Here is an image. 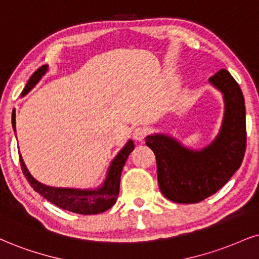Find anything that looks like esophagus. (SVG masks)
Segmentation results:
<instances>
[{"mask_svg":"<svg viewBox=\"0 0 259 259\" xmlns=\"http://www.w3.org/2000/svg\"><path fill=\"white\" fill-rule=\"evenodd\" d=\"M148 135H149V130L146 128V127L139 126L133 130V138L136 140H143Z\"/></svg>","mask_w":259,"mask_h":259,"instance_id":"obj_1","label":"esophagus"}]
</instances>
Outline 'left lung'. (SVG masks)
<instances>
[{
  "mask_svg": "<svg viewBox=\"0 0 259 259\" xmlns=\"http://www.w3.org/2000/svg\"><path fill=\"white\" fill-rule=\"evenodd\" d=\"M223 94L226 110L220 135L202 151H191L163 135L146 137L154 151L161 192L175 203L193 204L212 196L240 168L246 150V114L240 86L227 69L210 76Z\"/></svg>",
  "mask_w": 259,
  "mask_h": 259,
  "instance_id": "1",
  "label": "left lung"
}]
</instances>
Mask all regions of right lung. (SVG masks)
I'll list each match as a JSON object with an SVG mask.
<instances>
[{"mask_svg": "<svg viewBox=\"0 0 259 259\" xmlns=\"http://www.w3.org/2000/svg\"><path fill=\"white\" fill-rule=\"evenodd\" d=\"M47 69L48 66L44 65L39 67L31 75L30 80L27 81L26 86H25V89L21 92V96L26 95L39 81V79L44 75ZM12 124L15 132V110H13L12 113ZM133 149H135V144H133L132 140H130L126 146L119 152V155L114 158V161L111 162L109 171H108L107 179H105L103 186L95 191L74 190V188H55L46 186V185L38 183L37 180H34L31 177V174L28 173V170L26 169V165H25L24 161H22L21 156H19V157H20V165L25 178L27 179L31 187L36 192L39 193L41 197L46 198L50 203L55 204L56 206L68 210V211L81 213V215H96V213L107 211L116 202V198L119 196L120 191L121 173H122L123 165L126 163L127 157L133 151Z\"/></svg>", "mask_w": 259, "mask_h": 259, "instance_id": "obj_1", "label": "right lung"}]
</instances>
